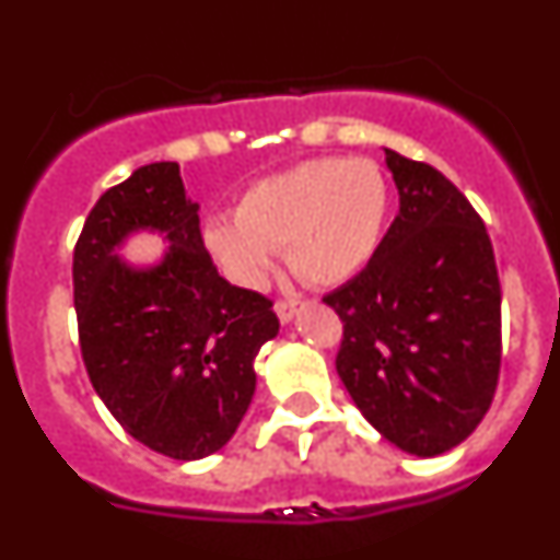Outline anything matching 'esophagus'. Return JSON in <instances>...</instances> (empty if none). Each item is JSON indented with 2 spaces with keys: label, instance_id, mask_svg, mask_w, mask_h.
Listing matches in <instances>:
<instances>
[{
  "label": "esophagus",
  "instance_id": "1",
  "mask_svg": "<svg viewBox=\"0 0 560 560\" xmlns=\"http://www.w3.org/2000/svg\"><path fill=\"white\" fill-rule=\"evenodd\" d=\"M300 308H303V303H300V300H277L275 303V314L280 316V323L283 325L291 323Z\"/></svg>",
  "mask_w": 560,
  "mask_h": 560
}]
</instances>
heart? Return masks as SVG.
<instances>
[{
  "instance_id": "obj_1",
  "label": "heart",
  "mask_w": 560,
  "mask_h": 560,
  "mask_svg": "<svg viewBox=\"0 0 560 560\" xmlns=\"http://www.w3.org/2000/svg\"><path fill=\"white\" fill-rule=\"evenodd\" d=\"M389 187L370 160H314L257 182L235 219H212L205 244L221 269L260 289L277 249L311 285H339L373 260L384 235Z\"/></svg>"
}]
</instances>
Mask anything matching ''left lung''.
Returning a JSON list of instances; mask_svg holds the SVG:
<instances>
[{"label": "left lung", "mask_w": 560, "mask_h": 560, "mask_svg": "<svg viewBox=\"0 0 560 560\" xmlns=\"http://www.w3.org/2000/svg\"><path fill=\"white\" fill-rule=\"evenodd\" d=\"M400 210L353 280L325 296L336 373L359 412L418 457L459 446L491 409L502 289L482 219L440 171L387 148Z\"/></svg>", "instance_id": "obj_1"}]
</instances>
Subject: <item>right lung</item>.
<instances>
[{"mask_svg": "<svg viewBox=\"0 0 560 560\" xmlns=\"http://www.w3.org/2000/svg\"><path fill=\"white\" fill-rule=\"evenodd\" d=\"M162 231L160 265L116 257L131 231ZM89 381L133 440L173 459L230 443L255 395V355L275 339L271 300L230 285L212 264L176 162L142 165L89 212L72 260Z\"/></svg>", "mask_w": 560, "mask_h": 560, "instance_id": "right-lung-1", "label": "right lung"}]
</instances>
